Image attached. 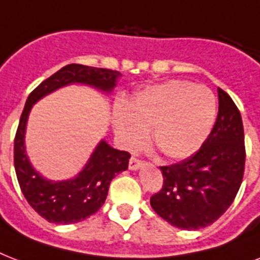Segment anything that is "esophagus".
<instances>
[{
  "instance_id": "obj_1",
  "label": "esophagus",
  "mask_w": 260,
  "mask_h": 260,
  "mask_svg": "<svg viewBox=\"0 0 260 260\" xmlns=\"http://www.w3.org/2000/svg\"><path fill=\"white\" fill-rule=\"evenodd\" d=\"M140 166H142V160H140V159L135 158V156H132V158L129 159V169H131V170H138Z\"/></svg>"
}]
</instances>
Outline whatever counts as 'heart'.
Wrapping results in <instances>:
<instances>
[{
    "mask_svg": "<svg viewBox=\"0 0 260 260\" xmlns=\"http://www.w3.org/2000/svg\"><path fill=\"white\" fill-rule=\"evenodd\" d=\"M216 112V98L208 87L170 81L146 87L126 108H118L114 132L122 146L135 150L152 129V140L165 156L183 159L204 144Z\"/></svg>",
    "mask_w": 260,
    "mask_h": 260,
    "instance_id": "b5f03b06",
    "label": "heart"
}]
</instances>
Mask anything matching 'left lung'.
<instances>
[{"mask_svg":"<svg viewBox=\"0 0 260 260\" xmlns=\"http://www.w3.org/2000/svg\"><path fill=\"white\" fill-rule=\"evenodd\" d=\"M218 114L200 150L171 166H160L163 186L151 196V206L169 224L196 231L213 224L234 202L246 165L240 110L224 90Z\"/></svg>","mask_w":260,"mask_h":260,"instance_id":"8db88e82","label":"left lung"}]
</instances>
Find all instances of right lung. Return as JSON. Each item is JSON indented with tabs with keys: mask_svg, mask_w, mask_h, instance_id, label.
I'll use <instances>...</instances> for the list:
<instances>
[{
	"mask_svg": "<svg viewBox=\"0 0 260 260\" xmlns=\"http://www.w3.org/2000/svg\"><path fill=\"white\" fill-rule=\"evenodd\" d=\"M120 75L118 71L109 69L73 63L43 81L26 100L14 136V170L28 204L47 221L73 224L95 213L105 202L114 175L128 169L131 154L114 150L102 140L77 177L62 182L47 181L34 170L25 154L24 135L30 108L42 97L70 83H85L102 91H110Z\"/></svg>",
	"mask_w": 260,
	"mask_h": 260,
	"instance_id": "add662e5",
	"label": "right lung"
}]
</instances>
